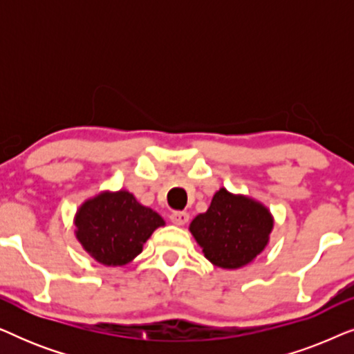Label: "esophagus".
<instances>
[{"instance_id": "esophagus-1", "label": "esophagus", "mask_w": 354, "mask_h": 354, "mask_svg": "<svg viewBox=\"0 0 354 354\" xmlns=\"http://www.w3.org/2000/svg\"><path fill=\"white\" fill-rule=\"evenodd\" d=\"M188 219H190V214L185 211H174L171 214L172 224H176V225H185Z\"/></svg>"}]
</instances>
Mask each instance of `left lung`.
<instances>
[{
	"mask_svg": "<svg viewBox=\"0 0 354 354\" xmlns=\"http://www.w3.org/2000/svg\"><path fill=\"white\" fill-rule=\"evenodd\" d=\"M272 229L274 216L268 206L224 187L214 193L207 211L188 227L205 258L229 270L253 263L269 245Z\"/></svg>",
	"mask_w": 354,
	"mask_h": 354,
	"instance_id": "1",
	"label": "left lung"
}]
</instances>
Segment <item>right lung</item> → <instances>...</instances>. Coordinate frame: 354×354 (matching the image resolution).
<instances>
[{
    "mask_svg": "<svg viewBox=\"0 0 354 354\" xmlns=\"http://www.w3.org/2000/svg\"><path fill=\"white\" fill-rule=\"evenodd\" d=\"M74 225L77 241L96 263L118 268L137 258L166 221L127 190H103L82 203Z\"/></svg>",
    "mask_w": 354,
    "mask_h": 354,
    "instance_id": "right-lung-1",
    "label": "right lung"
}]
</instances>
